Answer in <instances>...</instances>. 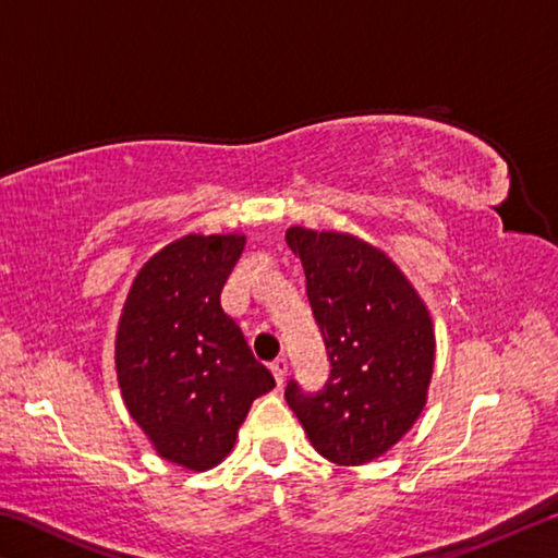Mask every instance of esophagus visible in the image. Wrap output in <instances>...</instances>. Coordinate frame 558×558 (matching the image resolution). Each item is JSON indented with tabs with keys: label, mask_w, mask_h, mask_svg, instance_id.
<instances>
[{
	"label": "esophagus",
	"mask_w": 558,
	"mask_h": 558,
	"mask_svg": "<svg viewBox=\"0 0 558 558\" xmlns=\"http://www.w3.org/2000/svg\"><path fill=\"white\" fill-rule=\"evenodd\" d=\"M270 372H272V376H276V381H278V386L286 381V374H288V362L282 356H278L276 362H270Z\"/></svg>",
	"instance_id": "34e87169"
}]
</instances>
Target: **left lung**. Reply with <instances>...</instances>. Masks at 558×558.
Segmentation results:
<instances>
[{
    "mask_svg": "<svg viewBox=\"0 0 558 558\" xmlns=\"http://www.w3.org/2000/svg\"><path fill=\"white\" fill-rule=\"evenodd\" d=\"M307 300L332 369L323 391L288 384L310 442L337 465H364L396 446L426 405L436 335L426 302L399 266L352 233L292 226Z\"/></svg>",
    "mask_w": 558,
    "mask_h": 558,
    "instance_id": "left-lung-1",
    "label": "left lung"
}]
</instances>
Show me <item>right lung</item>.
<instances>
[{"label": "right lung", "instance_id": "obj_1", "mask_svg": "<svg viewBox=\"0 0 558 558\" xmlns=\"http://www.w3.org/2000/svg\"><path fill=\"white\" fill-rule=\"evenodd\" d=\"M241 233H189L132 280L116 335V372L132 421L159 458L209 470L229 456L251 403L276 379L223 313Z\"/></svg>", "mask_w": 558, "mask_h": 558}]
</instances>
